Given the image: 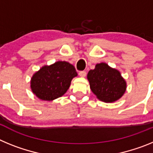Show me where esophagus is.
<instances>
[{
    "label": "esophagus",
    "mask_w": 153,
    "mask_h": 153,
    "mask_svg": "<svg viewBox=\"0 0 153 153\" xmlns=\"http://www.w3.org/2000/svg\"><path fill=\"white\" fill-rule=\"evenodd\" d=\"M79 76H81V77H84V76H86V71H79Z\"/></svg>",
    "instance_id": "obj_1"
}]
</instances>
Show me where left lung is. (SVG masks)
Wrapping results in <instances>:
<instances>
[{
	"label": "left lung",
	"mask_w": 153,
	"mask_h": 153,
	"mask_svg": "<svg viewBox=\"0 0 153 153\" xmlns=\"http://www.w3.org/2000/svg\"><path fill=\"white\" fill-rule=\"evenodd\" d=\"M87 79L92 92L99 100L106 102L119 100L126 88L125 80L120 73L105 63H98L94 70H90Z\"/></svg>",
	"instance_id": "obj_1"
}]
</instances>
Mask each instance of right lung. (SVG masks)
I'll use <instances>...</instances> for the list:
<instances>
[{
	"label": "right lung",
	"mask_w": 153,
	"mask_h": 153,
	"mask_svg": "<svg viewBox=\"0 0 153 153\" xmlns=\"http://www.w3.org/2000/svg\"><path fill=\"white\" fill-rule=\"evenodd\" d=\"M77 73L73 65L58 61L51 66H44L31 79V90L43 100L51 101L61 97L70 86Z\"/></svg>",
	"instance_id": "1"
}]
</instances>
